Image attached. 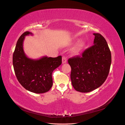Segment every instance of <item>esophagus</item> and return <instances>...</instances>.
<instances>
[{
  "instance_id": "esophagus-1",
  "label": "esophagus",
  "mask_w": 125,
  "mask_h": 125,
  "mask_svg": "<svg viewBox=\"0 0 125 125\" xmlns=\"http://www.w3.org/2000/svg\"><path fill=\"white\" fill-rule=\"evenodd\" d=\"M67 62V58L65 56L62 57V63H65Z\"/></svg>"
}]
</instances>
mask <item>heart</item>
<instances>
[{
  "label": "heart",
  "mask_w": 125,
  "mask_h": 125,
  "mask_svg": "<svg viewBox=\"0 0 125 125\" xmlns=\"http://www.w3.org/2000/svg\"><path fill=\"white\" fill-rule=\"evenodd\" d=\"M79 42V41H77V42Z\"/></svg>",
  "instance_id": "obj_1"
}]
</instances>
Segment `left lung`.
<instances>
[{"label":"left lung","mask_w":125,"mask_h":125,"mask_svg":"<svg viewBox=\"0 0 125 125\" xmlns=\"http://www.w3.org/2000/svg\"><path fill=\"white\" fill-rule=\"evenodd\" d=\"M92 46L85 49L82 56L70 58L71 83L76 91L89 92L104 83L109 73L111 53L105 38L99 33H94Z\"/></svg>","instance_id":"8db88e82"}]
</instances>
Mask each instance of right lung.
I'll return each instance as SVG.
<instances>
[{"label":"right lung","mask_w":125,"mask_h":125,"mask_svg":"<svg viewBox=\"0 0 125 125\" xmlns=\"http://www.w3.org/2000/svg\"><path fill=\"white\" fill-rule=\"evenodd\" d=\"M32 33L26 31L18 39L13 55L15 74L20 84L29 91L35 94L48 92L52 85V73L62 63V56H43L34 60L26 55L23 49L25 36Z\"/></svg>","instance_id":"1"}]
</instances>
